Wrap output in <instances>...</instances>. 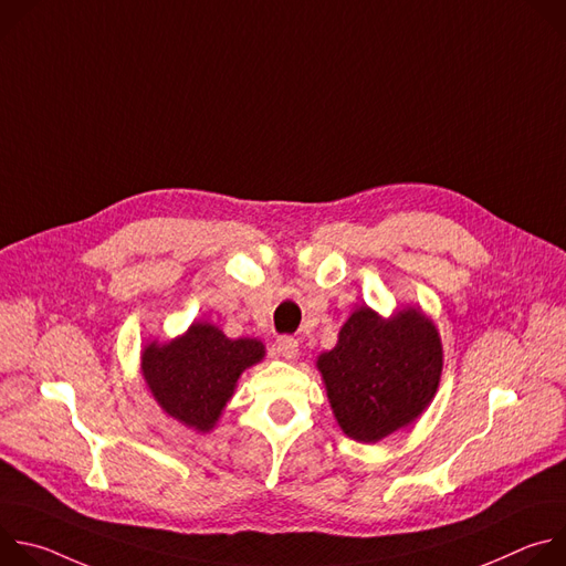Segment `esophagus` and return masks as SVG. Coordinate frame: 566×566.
<instances>
[{
    "label": "esophagus",
    "instance_id": "1",
    "mask_svg": "<svg viewBox=\"0 0 566 566\" xmlns=\"http://www.w3.org/2000/svg\"><path fill=\"white\" fill-rule=\"evenodd\" d=\"M275 347H277V354H280L282 358H286V360H293V358H297V354H300V343H297L293 336H280L277 343H275Z\"/></svg>",
    "mask_w": 566,
    "mask_h": 566
}]
</instances>
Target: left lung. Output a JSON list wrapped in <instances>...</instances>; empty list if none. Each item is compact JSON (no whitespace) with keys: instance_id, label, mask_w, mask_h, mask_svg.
<instances>
[{"instance_id":"obj_1","label":"left lung","mask_w":566,"mask_h":566,"mask_svg":"<svg viewBox=\"0 0 566 566\" xmlns=\"http://www.w3.org/2000/svg\"><path fill=\"white\" fill-rule=\"evenodd\" d=\"M334 417L343 432L376 443L417 421L437 394L443 349L434 322L417 306L380 317L356 308L338 345L317 356Z\"/></svg>"}]
</instances>
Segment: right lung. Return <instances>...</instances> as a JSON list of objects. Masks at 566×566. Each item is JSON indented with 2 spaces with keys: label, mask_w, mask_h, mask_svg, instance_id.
<instances>
[{
  "label": "right lung",
  "mask_w": 566,
  "mask_h": 566,
  "mask_svg": "<svg viewBox=\"0 0 566 566\" xmlns=\"http://www.w3.org/2000/svg\"><path fill=\"white\" fill-rule=\"evenodd\" d=\"M264 358L255 338L230 340L210 322H192L190 329L158 345L151 340L140 354L143 378L164 412L197 432H210L244 369Z\"/></svg>",
  "instance_id": "add662e5"
}]
</instances>
